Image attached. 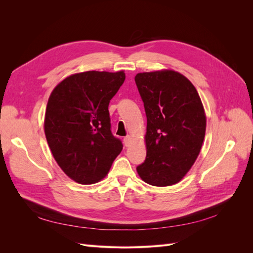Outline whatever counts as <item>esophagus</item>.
<instances>
[{
  "label": "esophagus",
  "instance_id": "34e87169",
  "mask_svg": "<svg viewBox=\"0 0 253 253\" xmlns=\"http://www.w3.org/2000/svg\"><path fill=\"white\" fill-rule=\"evenodd\" d=\"M124 142H125V145L126 147H128V144H129V142H131V136H126L125 138H124Z\"/></svg>",
  "mask_w": 253,
  "mask_h": 253
}]
</instances>
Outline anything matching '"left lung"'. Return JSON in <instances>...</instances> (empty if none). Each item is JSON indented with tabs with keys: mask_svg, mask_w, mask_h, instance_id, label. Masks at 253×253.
Segmentation results:
<instances>
[{
	"mask_svg": "<svg viewBox=\"0 0 253 253\" xmlns=\"http://www.w3.org/2000/svg\"><path fill=\"white\" fill-rule=\"evenodd\" d=\"M135 82L147 115V157L136 168L149 185L181 180L200 154L206 115L194 85L174 71L139 73Z\"/></svg>",
	"mask_w": 253,
	"mask_h": 253,
	"instance_id": "8db88e82",
	"label": "left lung"
}]
</instances>
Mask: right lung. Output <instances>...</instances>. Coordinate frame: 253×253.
Returning <instances> with one entry per match:
<instances>
[{"mask_svg": "<svg viewBox=\"0 0 253 253\" xmlns=\"http://www.w3.org/2000/svg\"><path fill=\"white\" fill-rule=\"evenodd\" d=\"M125 79L122 71L84 72L65 78L50 94L45 136L57 164L76 182L104 178L124 148L112 134L109 104Z\"/></svg>", "mask_w": 253, "mask_h": 253, "instance_id": "right-lung-1", "label": "right lung"}]
</instances>
